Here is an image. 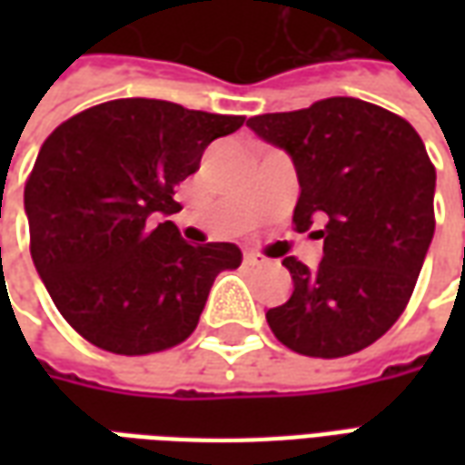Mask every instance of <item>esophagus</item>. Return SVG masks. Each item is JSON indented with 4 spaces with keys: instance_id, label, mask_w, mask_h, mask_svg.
Masks as SVG:
<instances>
[{
    "instance_id": "1",
    "label": "esophagus",
    "mask_w": 465,
    "mask_h": 465,
    "mask_svg": "<svg viewBox=\"0 0 465 465\" xmlns=\"http://www.w3.org/2000/svg\"><path fill=\"white\" fill-rule=\"evenodd\" d=\"M243 262L249 263V266H262V263H266V259H263L262 253L246 252V253H243Z\"/></svg>"
}]
</instances>
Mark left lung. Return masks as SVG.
Here are the masks:
<instances>
[{"mask_svg": "<svg viewBox=\"0 0 465 465\" xmlns=\"http://www.w3.org/2000/svg\"><path fill=\"white\" fill-rule=\"evenodd\" d=\"M246 126L292 156L299 176L296 232L323 229L316 269L283 259L292 296L266 312L296 353L341 359L379 341L409 303L436 219V169L416 129L353 96L252 116Z\"/></svg>", "mask_w": 465, "mask_h": 465, "instance_id": "obj_1", "label": "left lung"}]
</instances>
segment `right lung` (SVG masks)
Returning <instances> with one entry per match:
<instances>
[{"label":"right lung","instance_id":"right-lung-1","mask_svg":"<svg viewBox=\"0 0 465 465\" xmlns=\"http://www.w3.org/2000/svg\"><path fill=\"white\" fill-rule=\"evenodd\" d=\"M243 116L114 99L46 136L25 186L29 249L66 323L99 349L143 356L189 339L236 243L183 242L176 183Z\"/></svg>","mask_w":465,"mask_h":465}]
</instances>
